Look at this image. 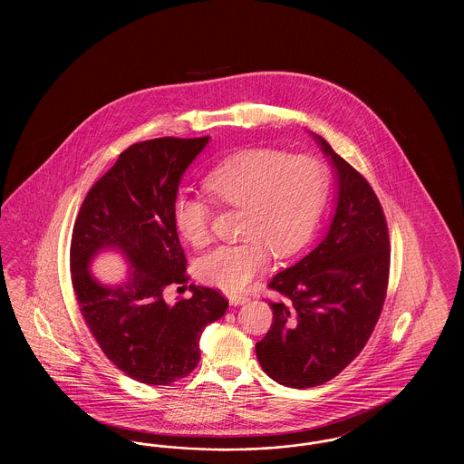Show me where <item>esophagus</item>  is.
<instances>
[{
  "label": "esophagus",
  "mask_w": 464,
  "mask_h": 464,
  "mask_svg": "<svg viewBox=\"0 0 464 464\" xmlns=\"http://www.w3.org/2000/svg\"><path fill=\"white\" fill-rule=\"evenodd\" d=\"M246 301H248L246 295H231V297H229V304H231V306H240V304H245Z\"/></svg>",
  "instance_id": "34e87169"
}]
</instances>
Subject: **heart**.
Masks as SVG:
<instances>
[{"mask_svg": "<svg viewBox=\"0 0 464 464\" xmlns=\"http://www.w3.org/2000/svg\"><path fill=\"white\" fill-rule=\"evenodd\" d=\"M203 184L221 205L242 208V242L219 245L198 261L199 280L237 294L269 263V250L284 259L303 248L320 219L329 177L313 156L278 151H245L216 165ZM174 224L195 246L210 240L212 207L191 191H179Z\"/></svg>", "mask_w": 464, "mask_h": 464, "instance_id": "b5f03b06", "label": "heart"}]
</instances>
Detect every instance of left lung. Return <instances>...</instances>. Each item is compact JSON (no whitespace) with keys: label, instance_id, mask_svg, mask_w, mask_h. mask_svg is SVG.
<instances>
[{"label":"left lung","instance_id":"1","mask_svg":"<svg viewBox=\"0 0 464 464\" xmlns=\"http://www.w3.org/2000/svg\"><path fill=\"white\" fill-rule=\"evenodd\" d=\"M335 179L331 224L295 265L269 287L287 297L271 303L273 325L256 354L266 374L288 388L331 381L363 350L381 314L388 271V226L369 182L309 132Z\"/></svg>","mask_w":464,"mask_h":464}]
</instances>
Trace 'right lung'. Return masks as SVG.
<instances>
[{
  "label": "right lung",
  "instance_id": "obj_1",
  "mask_svg": "<svg viewBox=\"0 0 464 464\" xmlns=\"http://www.w3.org/2000/svg\"><path fill=\"white\" fill-rule=\"evenodd\" d=\"M210 137H161L133 144L89 191L71 240L72 287L101 350L129 377L167 386L199 362V337L227 301L214 288L189 285L174 304L165 288L186 284V257L174 224V199L188 167ZM102 251L130 265L116 286L90 271Z\"/></svg>",
  "mask_w": 464,
  "mask_h": 464
}]
</instances>
